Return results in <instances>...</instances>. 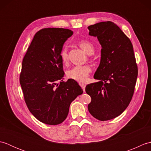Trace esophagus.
Returning <instances> with one entry per match:
<instances>
[{
  "label": "esophagus",
  "mask_w": 151,
  "mask_h": 151,
  "mask_svg": "<svg viewBox=\"0 0 151 151\" xmlns=\"http://www.w3.org/2000/svg\"><path fill=\"white\" fill-rule=\"evenodd\" d=\"M79 85L81 86V87L82 88V89L84 91H85V88H86V84H83V83H80Z\"/></svg>",
  "instance_id": "34e87169"
}]
</instances>
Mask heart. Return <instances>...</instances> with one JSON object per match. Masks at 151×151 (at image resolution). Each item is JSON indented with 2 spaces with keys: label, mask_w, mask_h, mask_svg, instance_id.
<instances>
[{
  "label": "heart",
  "mask_w": 151,
  "mask_h": 151,
  "mask_svg": "<svg viewBox=\"0 0 151 151\" xmlns=\"http://www.w3.org/2000/svg\"><path fill=\"white\" fill-rule=\"evenodd\" d=\"M78 45L88 55H91L94 53V45L89 41L81 40L78 43ZM60 58L63 63H67L68 61V54H67V49L66 47H64L61 50ZM91 70V67L88 65H76L69 69L67 73V75L70 79L83 83L88 81Z\"/></svg>",
  "instance_id": "b5f03b06"
}]
</instances>
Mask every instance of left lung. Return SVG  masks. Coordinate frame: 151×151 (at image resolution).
Instances as JSON below:
<instances>
[{"label": "left lung", "instance_id": "8db88e82", "mask_svg": "<svg viewBox=\"0 0 151 151\" xmlns=\"http://www.w3.org/2000/svg\"><path fill=\"white\" fill-rule=\"evenodd\" d=\"M89 35L97 37L101 45V61L94 75L99 82L87 85L91 102L88 110L100 121L115 118L131 101L137 77L132 44L119 27L111 21L88 27Z\"/></svg>", "mask_w": 151, "mask_h": 151}]
</instances>
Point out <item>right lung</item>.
Here are the masks:
<instances>
[{
  "label": "right lung",
  "instance_id": "1",
  "mask_svg": "<svg viewBox=\"0 0 151 151\" xmlns=\"http://www.w3.org/2000/svg\"><path fill=\"white\" fill-rule=\"evenodd\" d=\"M73 34L64 28L40 30L22 60L20 84L25 102L32 114L45 124L62 123L67 117L70 103L83 93L74 80L62 82L65 73L60 52Z\"/></svg>",
  "mask_w": 151,
  "mask_h": 151
}]
</instances>
